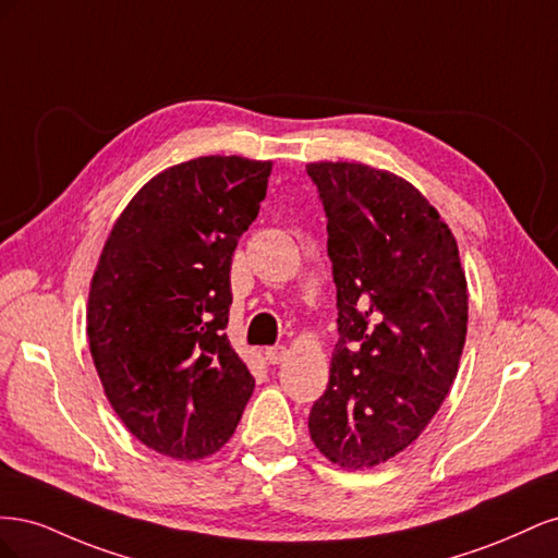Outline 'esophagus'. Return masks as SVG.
Returning <instances> with one entry per match:
<instances>
[{
    "instance_id": "obj_1",
    "label": "esophagus",
    "mask_w": 558,
    "mask_h": 558,
    "mask_svg": "<svg viewBox=\"0 0 558 558\" xmlns=\"http://www.w3.org/2000/svg\"><path fill=\"white\" fill-rule=\"evenodd\" d=\"M286 356H289V351H286V347H267L265 349V359H267V363H272V365L283 363Z\"/></svg>"
}]
</instances>
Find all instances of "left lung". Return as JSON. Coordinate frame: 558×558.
<instances>
[{"label":"left lung","mask_w":558,"mask_h":558,"mask_svg":"<svg viewBox=\"0 0 558 558\" xmlns=\"http://www.w3.org/2000/svg\"><path fill=\"white\" fill-rule=\"evenodd\" d=\"M328 216L337 330L316 449L342 470L393 459L426 430L459 373L468 281L445 218L402 177L310 162Z\"/></svg>","instance_id":"left-lung-1"}]
</instances>
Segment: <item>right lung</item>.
I'll list each match as a JSON object with an SVG mask.
<instances>
[{"mask_svg": "<svg viewBox=\"0 0 558 558\" xmlns=\"http://www.w3.org/2000/svg\"><path fill=\"white\" fill-rule=\"evenodd\" d=\"M272 160L202 156L144 183L105 242L88 342L105 396L142 445L177 461L221 449L253 393L230 347V263Z\"/></svg>", "mask_w": 558, "mask_h": 558, "instance_id": "obj_1", "label": "right lung"}]
</instances>
